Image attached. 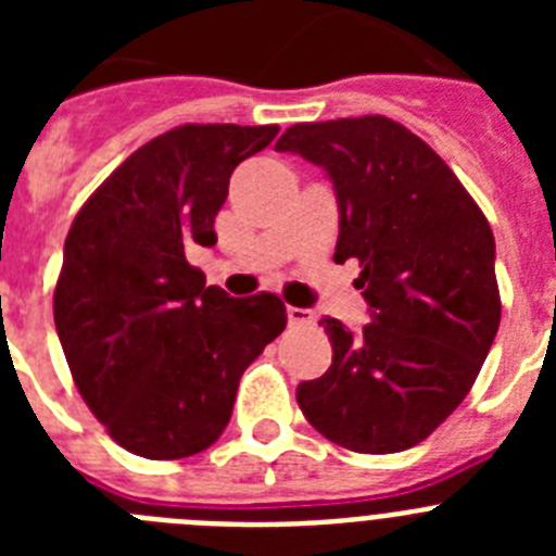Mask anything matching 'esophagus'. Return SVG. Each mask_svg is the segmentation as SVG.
I'll return each mask as SVG.
<instances>
[{
  "mask_svg": "<svg viewBox=\"0 0 556 556\" xmlns=\"http://www.w3.org/2000/svg\"><path fill=\"white\" fill-rule=\"evenodd\" d=\"M287 317H289V326H312V323H314V312H312V308L289 306L287 308Z\"/></svg>",
  "mask_w": 556,
  "mask_h": 556,
  "instance_id": "esophagus-1",
  "label": "esophagus"
}]
</instances>
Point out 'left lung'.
Here are the masks:
<instances>
[{
    "label": "left lung",
    "mask_w": 556,
    "mask_h": 556,
    "mask_svg": "<svg viewBox=\"0 0 556 556\" xmlns=\"http://www.w3.org/2000/svg\"><path fill=\"white\" fill-rule=\"evenodd\" d=\"M278 152L323 166L339 205L333 262L358 258L370 323L320 326L333 358L298 387L326 440L356 454L424 443L473 387L501 323L490 223L440 155L387 116L292 125Z\"/></svg>",
    "instance_id": "1"
}]
</instances>
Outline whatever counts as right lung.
Wrapping results in <instances>:
<instances>
[{
  "label": "right lung",
  "mask_w": 556,
  "mask_h": 556,
  "mask_svg": "<svg viewBox=\"0 0 556 556\" xmlns=\"http://www.w3.org/2000/svg\"><path fill=\"white\" fill-rule=\"evenodd\" d=\"M278 125H180L113 169L63 244L55 328L83 401L130 454L184 459L219 440L239 378L287 328L275 294L230 298L189 264L217 244L230 175Z\"/></svg>",
  "instance_id": "1"
}]
</instances>
